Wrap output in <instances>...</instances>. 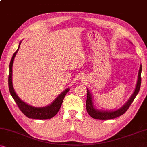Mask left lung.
I'll return each mask as SVG.
<instances>
[{
	"label": "left lung",
	"mask_w": 147,
	"mask_h": 147,
	"mask_svg": "<svg viewBox=\"0 0 147 147\" xmlns=\"http://www.w3.org/2000/svg\"><path fill=\"white\" fill-rule=\"evenodd\" d=\"M141 71H142V65H140L139 71H138V78L137 82H136V84L135 86V89L134 90L133 94L130 97L125 105H123L121 108L117 109V110L115 111H105V110H98L95 108L94 102H93V97H92L91 92L87 88V98H86V107L87 113L89 114V115L93 119H99V120H108V119H115V118L119 117L122 115H123L126 111L128 110L129 108L130 105L132 104L133 102L134 99L137 94L138 93L140 90V84H141Z\"/></svg>",
	"instance_id": "obj_1"
}]
</instances>
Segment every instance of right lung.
<instances>
[{
  "mask_svg": "<svg viewBox=\"0 0 147 147\" xmlns=\"http://www.w3.org/2000/svg\"><path fill=\"white\" fill-rule=\"evenodd\" d=\"M20 41L18 45L17 50L15 53L13 54L12 57L11 59V63L9 65V91L11 93L12 98H14V101L18 105V108L21 111V112L23 114L26 116L28 118L30 119H39V120H46L49 119L53 118L54 116L57 115V113L59 112L60 108H61L62 103H63V99L65 98V95L67 94L68 92L69 91L70 88H67L64 91H63L58 96L57 98L53 100V102H51L50 105H47V106L43 107H33L31 105L27 104V103L24 102L20 99L16 93L14 91L13 88V84H12V65H13L14 59L15 58V56L17 53L18 49H19Z\"/></svg>",
  "mask_w": 147,
  "mask_h": 147,
  "instance_id": "obj_1",
  "label": "right lung"
}]
</instances>
